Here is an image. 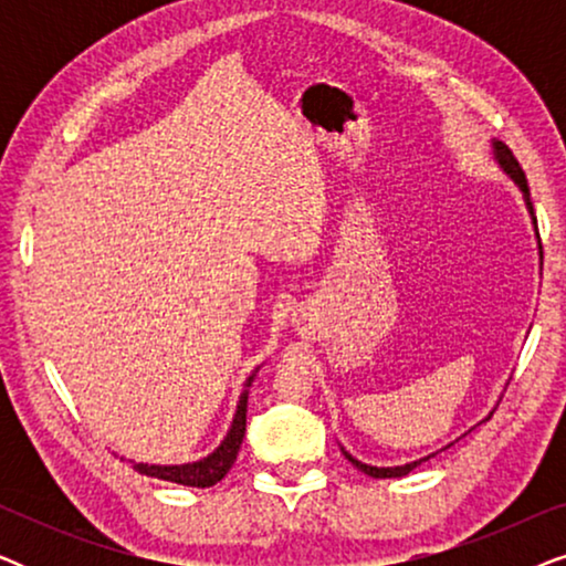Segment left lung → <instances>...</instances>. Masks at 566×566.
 I'll list each match as a JSON object with an SVG mask.
<instances>
[{
    "mask_svg": "<svg viewBox=\"0 0 566 566\" xmlns=\"http://www.w3.org/2000/svg\"><path fill=\"white\" fill-rule=\"evenodd\" d=\"M492 149H494V159H497V165L502 167V172H505V175L510 177V180H513V182L517 185V188H521L523 200H525V208H528V213H531V219H533V227H536V216H533L531 190H528V180H525V172L521 169V165H517V159L513 157V151H510L505 144H502V142H492ZM536 229H538V227H536ZM538 250H541V239H538ZM490 417H492V412H490ZM490 417H486V420H490ZM343 453H345V459L350 461L355 469H360L363 474H368V476H374V479H397V476H407L409 471L420 467L422 461H428L430 455H436V453H430L428 459L405 463V467H370V463H363V461H358V459H353V455L347 453L345 448H343Z\"/></svg>",
    "mask_w": 566,
    "mask_h": 566,
    "instance_id": "1",
    "label": "left lung"
}]
</instances>
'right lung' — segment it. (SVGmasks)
<instances>
[{"label": "right lung", "mask_w": 566, "mask_h": 566, "mask_svg": "<svg viewBox=\"0 0 566 566\" xmlns=\"http://www.w3.org/2000/svg\"><path fill=\"white\" fill-rule=\"evenodd\" d=\"M254 374H258V368L252 370L250 378H247L242 397H239L234 420H231V428L227 432V438L221 440V446L216 448L213 453H208L206 459H200V461L180 463V467H159V463H136V461H130V463H134V469L138 471V474L154 476V479H165V482H175V484H182V486H198V490H203V486H213L216 482H221V479L229 474V469L234 467L239 446H242V440H244V430H247V397H250V386L254 381Z\"/></svg>", "instance_id": "1"}]
</instances>
